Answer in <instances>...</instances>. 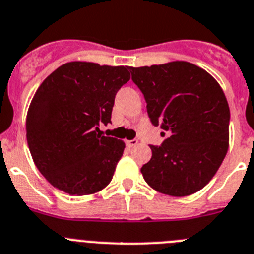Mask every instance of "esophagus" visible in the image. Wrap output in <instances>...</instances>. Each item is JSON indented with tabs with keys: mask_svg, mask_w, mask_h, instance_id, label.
Listing matches in <instances>:
<instances>
[{
	"mask_svg": "<svg viewBox=\"0 0 254 254\" xmlns=\"http://www.w3.org/2000/svg\"><path fill=\"white\" fill-rule=\"evenodd\" d=\"M126 145L128 147H134V146L138 145V141L137 139H129V141H126Z\"/></svg>",
	"mask_w": 254,
	"mask_h": 254,
	"instance_id": "1",
	"label": "esophagus"
}]
</instances>
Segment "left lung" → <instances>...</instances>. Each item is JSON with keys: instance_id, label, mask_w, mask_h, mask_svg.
I'll list each match as a JSON object with an SVG mask.
<instances>
[{"instance_id": "8db88e82", "label": "left lung", "mask_w": 254, "mask_h": 254, "mask_svg": "<svg viewBox=\"0 0 254 254\" xmlns=\"http://www.w3.org/2000/svg\"><path fill=\"white\" fill-rule=\"evenodd\" d=\"M129 71L145 95L152 125L169 134L160 147L150 146L152 157L141 167L143 179L170 196L199 191L217 174L229 147L230 112L219 83L183 60L129 66Z\"/></svg>"}]
</instances>
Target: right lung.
Segmentation results:
<instances>
[{
  "label": "right lung",
  "instance_id": "right-lung-1",
  "mask_svg": "<svg viewBox=\"0 0 254 254\" xmlns=\"http://www.w3.org/2000/svg\"><path fill=\"white\" fill-rule=\"evenodd\" d=\"M128 66L65 63L37 88L26 117L34 164L58 190L90 195L111 183L125 150L122 139L101 134L111 122L116 93Z\"/></svg>",
  "mask_w": 254,
  "mask_h": 254
}]
</instances>
